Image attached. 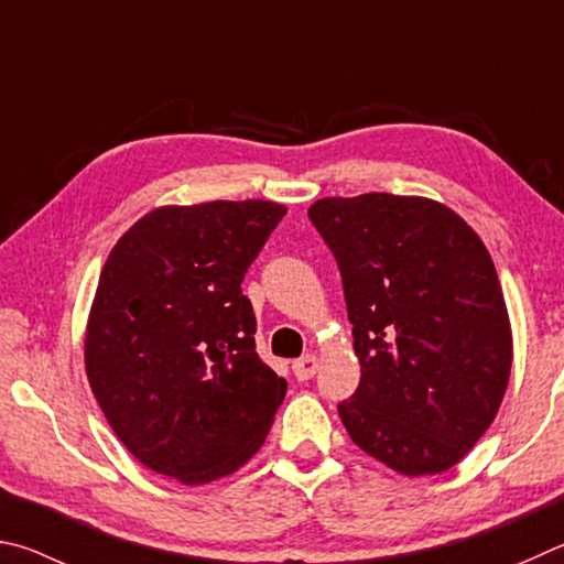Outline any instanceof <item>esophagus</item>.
Here are the masks:
<instances>
[{
    "instance_id": "obj_1",
    "label": "esophagus",
    "mask_w": 564,
    "mask_h": 564,
    "mask_svg": "<svg viewBox=\"0 0 564 564\" xmlns=\"http://www.w3.org/2000/svg\"><path fill=\"white\" fill-rule=\"evenodd\" d=\"M317 369H319V359L314 357V354H307V357H302L292 364L294 377H297L300 381H310L314 373H317Z\"/></svg>"
}]
</instances>
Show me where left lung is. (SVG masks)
<instances>
[{
    "mask_svg": "<svg viewBox=\"0 0 564 564\" xmlns=\"http://www.w3.org/2000/svg\"><path fill=\"white\" fill-rule=\"evenodd\" d=\"M310 220L339 264L361 364L339 403L357 446L403 476L456 466L500 409L512 364L496 264L429 197H324Z\"/></svg>",
    "mask_w": 564,
    "mask_h": 564,
    "instance_id": "8db88e82",
    "label": "left lung"
}]
</instances>
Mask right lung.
Wrapping results in <instances>:
<instances>
[{"label":"right lung","instance_id":"add662e5","mask_svg":"<svg viewBox=\"0 0 564 564\" xmlns=\"http://www.w3.org/2000/svg\"><path fill=\"white\" fill-rule=\"evenodd\" d=\"M288 213L270 200L158 207L108 254L86 329V373L116 436L161 476H230L288 393L254 351L247 267Z\"/></svg>","mask_w":564,"mask_h":564}]
</instances>
